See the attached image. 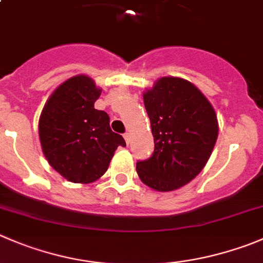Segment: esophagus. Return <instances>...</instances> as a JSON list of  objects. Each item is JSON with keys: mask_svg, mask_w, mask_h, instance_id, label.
I'll use <instances>...</instances> for the list:
<instances>
[{"mask_svg": "<svg viewBox=\"0 0 263 263\" xmlns=\"http://www.w3.org/2000/svg\"><path fill=\"white\" fill-rule=\"evenodd\" d=\"M124 138H125V142H126L127 144L130 143V139H132V136H130V133H125L124 134Z\"/></svg>", "mask_w": 263, "mask_h": 263, "instance_id": "obj_1", "label": "esophagus"}]
</instances>
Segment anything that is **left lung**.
Masks as SVG:
<instances>
[{"label": "left lung", "instance_id": "1", "mask_svg": "<svg viewBox=\"0 0 263 263\" xmlns=\"http://www.w3.org/2000/svg\"><path fill=\"white\" fill-rule=\"evenodd\" d=\"M155 149L138 160L139 178L156 191H173L195 178L218 137L216 112L202 92L178 77H162L143 94Z\"/></svg>", "mask_w": 263, "mask_h": 263}]
</instances>
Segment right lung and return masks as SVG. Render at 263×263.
Listing matches in <instances>:
<instances>
[{
  "label": "right lung",
  "mask_w": 263,
  "mask_h": 263,
  "mask_svg": "<svg viewBox=\"0 0 263 263\" xmlns=\"http://www.w3.org/2000/svg\"><path fill=\"white\" fill-rule=\"evenodd\" d=\"M101 89L90 77L67 80L45 104L39 122L42 151L55 171L73 183L101 178L124 138L109 127L107 112L94 108Z\"/></svg>",
  "instance_id": "right-lung-1"
}]
</instances>
